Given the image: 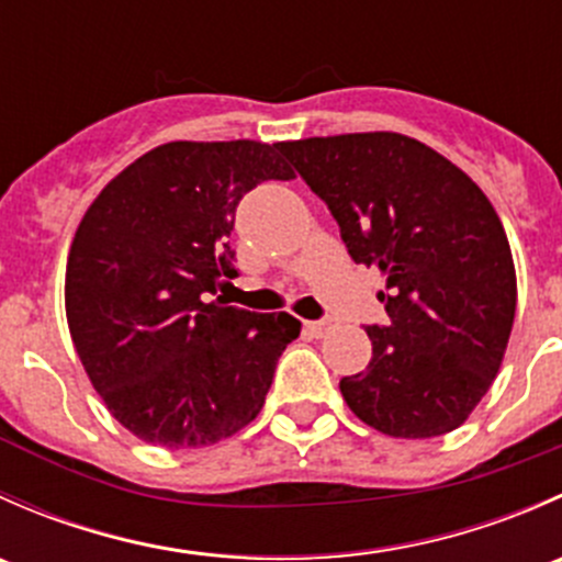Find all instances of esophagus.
Listing matches in <instances>:
<instances>
[{"label": "esophagus", "mask_w": 562, "mask_h": 562, "mask_svg": "<svg viewBox=\"0 0 562 562\" xmlns=\"http://www.w3.org/2000/svg\"><path fill=\"white\" fill-rule=\"evenodd\" d=\"M304 328H307L313 337H323V334L328 331V321H307L304 323Z\"/></svg>", "instance_id": "esophagus-1"}]
</instances>
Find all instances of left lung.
Listing matches in <instances>:
<instances>
[{
  "mask_svg": "<svg viewBox=\"0 0 562 562\" xmlns=\"http://www.w3.org/2000/svg\"><path fill=\"white\" fill-rule=\"evenodd\" d=\"M337 220L356 263L383 271L389 323L339 391L391 438H438L470 416L501 370L514 313L512 247L490 198L435 149L400 133L280 144Z\"/></svg>",
  "mask_w": 562,
  "mask_h": 562,
  "instance_id": "8db88e82",
  "label": "left lung"
}]
</instances>
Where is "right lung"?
I'll return each instance as SVG.
<instances>
[{"label": "right lung", "instance_id": "add662e5", "mask_svg": "<svg viewBox=\"0 0 562 562\" xmlns=\"http://www.w3.org/2000/svg\"><path fill=\"white\" fill-rule=\"evenodd\" d=\"M280 144L173 140L124 168L83 214L65 277L78 359L108 411L140 440L198 449L263 407L302 323L228 307L236 206L293 176Z\"/></svg>", "mask_w": 562, "mask_h": 562}]
</instances>
